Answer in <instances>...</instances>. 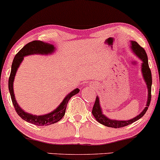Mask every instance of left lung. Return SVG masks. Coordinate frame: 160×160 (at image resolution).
I'll list each match as a JSON object with an SVG mask.
<instances>
[{
  "label": "left lung",
  "mask_w": 160,
  "mask_h": 160,
  "mask_svg": "<svg viewBox=\"0 0 160 160\" xmlns=\"http://www.w3.org/2000/svg\"><path fill=\"white\" fill-rule=\"evenodd\" d=\"M130 48L133 52L134 54L136 55L140 60L142 61V65H141V71L142 77H143L144 80H145L146 85H147L148 88V100L145 109L142 110L141 112L136 117L132 118L130 120L126 121H121V120H115V119H111L108 118L107 115H105L103 113L102 111V108L101 107V103H100V98L98 96L96 98L95 104H94L93 109H92V115L95 117V120L98 121L100 124L104 125V126L109 127V128H123V127L128 126V125L132 124V123L136 122L143 116L147 112L148 107H149L150 103H151V86H152V77H151V69L149 68L148 65V59L147 53L143 48H142L137 42L135 41H130Z\"/></svg>",
  "instance_id": "1"
}]
</instances>
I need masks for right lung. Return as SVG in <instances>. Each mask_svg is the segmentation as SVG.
Masks as SVG:
<instances>
[{
    "label": "right lung",
    "mask_w": 160,
    "mask_h": 160,
    "mask_svg": "<svg viewBox=\"0 0 160 160\" xmlns=\"http://www.w3.org/2000/svg\"><path fill=\"white\" fill-rule=\"evenodd\" d=\"M55 51L56 48L54 47V45H51V44L46 43V42L42 41H36V40L29 42L15 55L14 59L12 61V67H11V73L9 78L8 86L9 94H10L11 99H12L15 111L18 113L19 116L22 119H24L25 122L31 123V124L37 125V126H48V125L55 124V123L60 121L62 118V117L64 116L67 103H68V101L72 96L75 95L80 92L79 88H74L73 91L65 96V98L60 103V104L54 110L45 115H32L31 113H28L23 110V109L21 108L20 106L18 105V102L16 101L15 98L13 85H14V80L15 75H16V72L18 71L19 66H20L21 63L22 62L24 57H27V56L34 54L51 55L54 53Z\"/></svg>",
    "instance_id": "1"
}]
</instances>
